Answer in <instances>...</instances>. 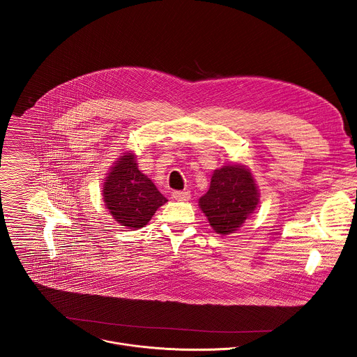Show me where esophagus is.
<instances>
[{
    "label": "esophagus",
    "instance_id": "34e87169",
    "mask_svg": "<svg viewBox=\"0 0 357 357\" xmlns=\"http://www.w3.org/2000/svg\"><path fill=\"white\" fill-rule=\"evenodd\" d=\"M172 199L186 202V200L190 199V193H189L188 190H185V192H182V190H175V192H172Z\"/></svg>",
    "mask_w": 357,
    "mask_h": 357
}]
</instances>
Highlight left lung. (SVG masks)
Here are the masks:
<instances>
[{"mask_svg":"<svg viewBox=\"0 0 357 357\" xmlns=\"http://www.w3.org/2000/svg\"><path fill=\"white\" fill-rule=\"evenodd\" d=\"M257 186L243 165H226L216 169L209 190L199 199L200 209L219 234L237 230L257 208Z\"/></svg>","mask_w":357,"mask_h":357,"instance_id":"8db88e82","label":"left lung"}]
</instances>
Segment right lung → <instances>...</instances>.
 <instances>
[{
    "instance_id": "add662e5",
    "label": "right lung",
    "mask_w": 357,
    "mask_h": 357,
    "mask_svg": "<svg viewBox=\"0 0 357 357\" xmlns=\"http://www.w3.org/2000/svg\"><path fill=\"white\" fill-rule=\"evenodd\" d=\"M103 199L110 215L128 229L144 227L167 202L157 186L137 168L131 152L123 155L109 174Z\"/></svg>"
}]
</instances>
